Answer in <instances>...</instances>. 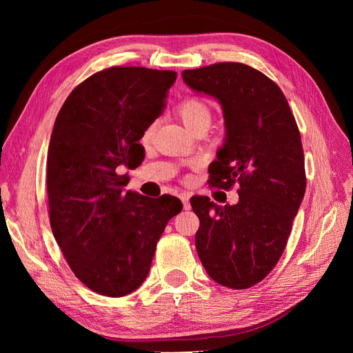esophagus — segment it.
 <instances>
[{
    "instance_id": "esophagus-1",
    "label": "esophagus",
    "mask_w": 353,
    "mask_h": 353,
    "mask_svg": "<svg viewBox=\"0 0 353 353\" xmlns=\"http://www.w3.org/2000/svg\"><path fill=\"white\" fill-rule=\"evenodd\" d=\"M181 201H183L185 210H188L191 208V205H190V196L188 194H185V193L181 194Z\"/></svg>"
}]
</instances>
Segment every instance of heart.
Wrapping results in <instances>:
<instances>
[{
    "label": "heart",
    "mask_w": 353,
    "mask_h": 353,
    "mask_svg": "<svg viewBox=\"0 0 353 353\" xmlns=\"http://www.w3.org/2000/svg\"><path fill=\"white\" fill-rule=\"evenodd\" d=\"M176 114L179 116L181 122L184 123L188 131L193 130L194 126H197L201 122H210V110L205 103H201L199 100L190 99L181 103L176 108ZM153 128L154 125H150L144 132V140H148L153 134Z\"/></svg>",
    "instance_id": "obj_1"
}]
</instances>
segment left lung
<instances>
[{"label":"left lung","mask_w":353,"mask_h":353,"mask_svg":"<svg viewBox=\"0 0 353 353\" xmlns=\"http://www.w3.org/2000/svg\"><path fill=\"white\" fill-rule=\"evenodd\" d=\"M183 79L222 109L225 138L209 166L210 185L240 184L237 205L218 206L206 196L190 200L200 219L197 254L213 281L249 288L281 258L303 200L301 134L279 85L248 65L216 63L184 70Z\"/></svg>","instance_id":"1"}]
</instances>
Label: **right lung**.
I'll list each match as a JSON object with an SVG mask.
<instances>
[{
  "mask_svg": "<svg viewBox=\"0 0 353 353\" xmlns=\"http://www.w3.org/2000/svg\"><path fill=\"white\" fill-rule=\"evenodd\" d=\"M172 70L114 66L74 88L56 117L47 154L50 223L74 275L92 292L122 297L147 279L168 221L183 210L174 196L125 191L138 143L162 114Z\"/></svg>",
  "mask_w": 353,
  "mask_h": 353,
  "instance_id": "add662e5",
  "label": "right lung"
}]
</instances>
